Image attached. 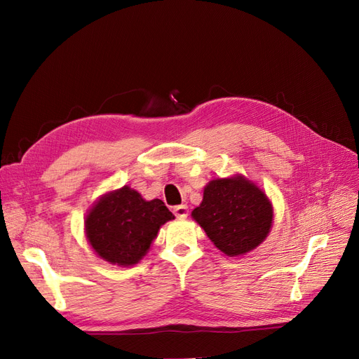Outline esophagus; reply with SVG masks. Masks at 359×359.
<instances>
[{
	"label": "esophagus",
	"instance_id": "esophagus-1",
	"mask_svg": "<svg viewBox=\"0 0 359 359\" xmlns=\"http://www.w3.org/2000/svg\"><path fill=\"white\" fill-rule=\"evenodd\" d=\"M173 214H175L177 219H187L189 215V208L186 205H178L173 208Z\"/></svg>",
	"mask_w": 359,
	"mask_h": 359
}]
</instances>
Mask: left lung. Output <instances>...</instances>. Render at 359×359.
I'll list each match as a JSON object with an SVG mask.
<instances>
[{
  "mask_svg": "<svg viewBox=\"0 0 359 359\" xmlns=\"http://www.w3.org/2000/svg\"><path fill=\"white\" fill-rule=\"evenodd\" d=\"M191 217L222 253L238 257L266 240L274 210L262 189L235 173L206 184L203 199Z\"/></svg>",
  "mask_w": 359,
  "mask_h": 359,
  "instance_id": "8db88e82",
  "label": "left lung"
}]
</instances>
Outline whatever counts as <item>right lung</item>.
Returning a JSON list of instances; mask_svg holds the SVG:
<instances>
[{
    "instance_id": "obj_1",
    "label": "right lung",
    "mask_w": 359,
    "mask_h": 359,
    "mask_svg": "<svg viewBox=\"0 0 359 359\" xmlns=\"http://www.w3.org/2000/svg\"><path fill=\"white\" fill-rule=\"evenodd\" d=\"M175 219L160 199L145 201L124 186L99 198L85 215V236L100 259L118 266L139 264L160 227Z\"/></svg>"
}]
</instances>
